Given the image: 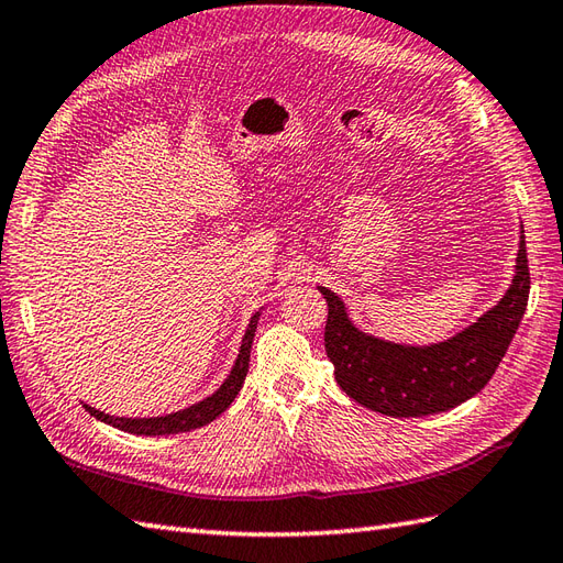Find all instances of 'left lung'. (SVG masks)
<instances>
[{
    "mask_svg": "<svg viewBox=\"0 0 563 563\" xmlns=\"http://www.w3.org/2000/svg\"><path fill=\"white\" fill-rule=\"evenodd\" d=\"M319 292L329 302L325 355L335 367L338 386L352 400L388 417L446 412L487 386L514 341L530 295L526 234L520 225L514 280L504 297L449 341H384L357 329L343 299L329 287L319 285Z\"/></svg>",
    "mask_w": 563,
    "mask_h": 563,
    "instance_id": "8db88e82",
    "label": "left lung"
}]
</instances>
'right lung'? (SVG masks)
Returning <instances> with one entry per match:
<instances>
[{"label": "right lung", "mask_w": 563, "mask_h": 563, "mask_svg": "<svg viewBox=\"0 0 563 563\" xmlns=\"http://www.w3.org/2000/svg\"><path fill=\"white\" fill-rule=\"evenodd\" d=\"M261 307L254 317L250 319V325L242 335V345L238 352V360H234L232 369L228 374L225 382L220 384L218 390H213L211 396H206L203 400L189 405L185 410L169 412V415H158V417H120V415H108L98 408H90L88 402H84V408L96 417V420L117 427L122 431H129V434L136 437H165V434H181V431H191L206 427L208 422H213L218 415L225 412L230 408V402L238 398V394L242 390V384L246 378V372H250V352H252V343H254V333H256V323L261 319Z\"/></svg>", "instance_id": "add662e5"}]
</instances>
